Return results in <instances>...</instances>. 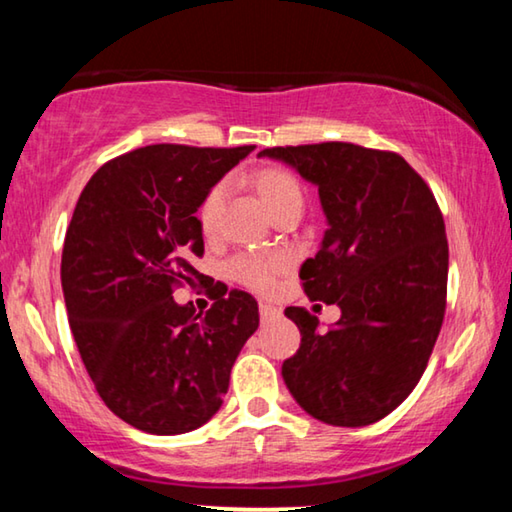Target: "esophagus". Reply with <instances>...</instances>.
<instances>
[{
  "mask_svg": "<svg viewBox=\"0 0 512 512\" xmlns=\"http://www.w3.org/2000/svg\"><path fill=\"white\" fill-rule=\"evenodd\" d=\"M259 316H262V320H271L275 316H280V309L268 305V302H259Z\"/></svg>",
  "mask_w": 512,
  "mask_h": 512,
  "instance_id": "34e87169",
  "label": "esophagus"
}]
</instances>
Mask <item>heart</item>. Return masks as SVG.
<instances>
[{
    "instance_id": "heart-1",
    "label": "heart",
    "mask_w": 512,
    "mask_h": 512,
    "mask_svg": "<svg viewBox=\"0 0 512 512\" xmlns=\"http://www.w3.org/2000/svg\"><path fill=\"white\" fill-rule=\"evenodd\" d=\"M250 185L259 196V201L264 203L268 214L275 216L280 210L289 205H302V187L298 178L282 167H264L257 169L253 176H250ZM225 198V185L216 183L210 192L205 194L201 207H198V223H201V230L205 235H210L216 228V221H219L221 207ZM289 268V257L282 253L275 255H257V253H246L239 255L235 262H232L230 271L237 277L241 284L246 287L268 293L275 289L277 275H282Z\"/></svg>"
}]
</instances>
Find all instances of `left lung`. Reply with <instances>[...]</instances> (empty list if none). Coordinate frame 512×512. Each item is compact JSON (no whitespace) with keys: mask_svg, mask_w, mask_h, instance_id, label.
Returning <instances> with one entry per match:
<instances>
[{"mask_svg":"<svg viewBox=\"0 0 512 512\" xmlns=\"http://www.w3.org/2000/svg\"><path fill=\"white\" fill-rule=\"evenodd\" d=\"M318 187L327 230L300 268L311 300L341 309L320 329L302 307L284 314L300 348L282 363L289 393L311 418L366 427L395 411L418 384L445 316L449 248L427 183L402 155L348 142L275 146Z\"/></svg>","mask_w":512,"mask_h":512,"instance_id":"obj_1","label":"left lung"}]
</instances>
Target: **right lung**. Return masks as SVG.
Returning <instances> with one entry per match:
<instances>
[{"label": "right lung", "instance_id": "obj_1", "mask_svg": "<svg viewBox=\"0 0 512 512\" xmlns=\"http://www.w3.org/2000/svg\"><path fill=\"white\" fill-rule=\"evenodd\" d=\"M253 149L144 146L103 164L76 203L60 262L69 327L101 400L135 429L203 427L259 327L246 291L214 298L205 314L173 300L180 284L205 287L196 212Z\"/></svg>", "mask_w": 512, "mask_h": 512}]
</instances>
